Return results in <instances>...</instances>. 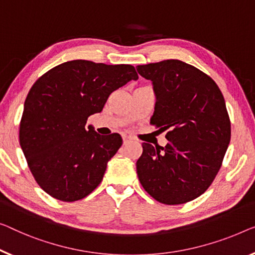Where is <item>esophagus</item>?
I'll list each match as a JSON object with an SVG mask.
<instances>
[{"label":"esophagus","mask_w":255,"mask_h":255,"mask_svg":"<svg viewBox=\"0 0 255 255\" xmlns=\"http://www.w3.org/2000/svg\"><path fill=\"white\" fill-rule=\"evenodd\" d=\"M123 140H124V145H126V144H128L129 142H131V137H129V136L125 135L123 137Z\"/></svg>","instance_id":"obj_1"}]
</instances>
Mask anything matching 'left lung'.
Listing matches in <instances>:
<instances>
[{
    "label": "left lung",
    "instance_id": "obj_1",
    "mask_svg": "<svg viewBox=\"0 0 255 255\" xmlns=\"http://www.w3.org/2000/svg\"><path fill=\"white\" fill-rule=\"evenodd\" d=\"M157 96L150 125L167 130L165 147L142 144L136 162L144 190L165 205L206 191L221 168L231 137L223 95L210 75L177 59L136 66Z\"/></svg>",
    "mask_w": 255,
    "mask_h": 255
}]
</instances>
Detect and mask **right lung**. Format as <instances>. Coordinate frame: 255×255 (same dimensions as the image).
<instances>
[{"instance_id": "add662e5", "label": "right lung", "mask_w": 255, "mask_h": 255, "mask_svg": "<svg viewBox=\"0 0 255 255\" xmlns=\"http://www.w3.org/2000/svg\"><path fill=\"white\" fill-rule=\"evenodd\" d=\"M138 79L135 67L71 60L36 80L26 97L19 143L40 188L66 203L85 198L103 180L106 164L123 145L113 132L89 126L111 93Z\"/></svg>"}]
</instances>
